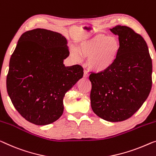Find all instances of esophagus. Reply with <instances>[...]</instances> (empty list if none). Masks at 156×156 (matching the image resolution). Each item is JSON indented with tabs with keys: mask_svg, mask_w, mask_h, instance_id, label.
<instances>
[{
	"mask_svg": "<svg viewBox=\"0 0 156 156\" xmlns=\"http://www.w3.org/2000/svg\"><path fill=\"white\" fill-rule=\"evenodd\" d=\"M89 73H87V71H84V74H83V77L84 78H88L89 77Z\"/></svg>",
	"mask_w": 156,
	"mask_h": 156,
	"instance_id": "obj_1",
	"label": "esophagus"
}]
</instances>
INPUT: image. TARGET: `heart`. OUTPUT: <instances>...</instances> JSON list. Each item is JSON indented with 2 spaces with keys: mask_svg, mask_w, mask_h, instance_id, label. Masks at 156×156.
<instances>
[{
  "mask_svg": "<svg viewBox=\"0 0 156 156\" xmlns=\"http://www.w3.org/2000/svg\"><path fill=\"white\" fill-rule=\"evenodd\" d=\"M119 40L114 36H98L82 41L72 50V56L80 59L81 55L87 57V66L92 71L101 73L110 68L120 52Z\"/></svg>",
  "mask_w": 156,
  "mask_h": 156,
  "instance_id": "obj_1",
  "label": "heart"
}]
</instances>
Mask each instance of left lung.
Listing matches in <instances>:
<instances>
[{
    "label": "left lung",
    "mask_w": 156,
    "mask_h": 156,
    "mask_svg": "<svg viewBox=\"0 0 156 156\" xmlns=\"http://www.w3.org/2000/svg\"><path fill=\"white\" fill-rule=\"evenodd\" d=\"M110 31L118 36L120 52L108 70L90 74V101L99 118L120 122L134 115L148 98L152 60L144 39L129 27L118 25Z\"/></svg>",
    "instance_id": "left-lung-1"
}]
</instances>
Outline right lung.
Instances as JSON below:
<instances>
[{
    "label": "right lung",
    "instance_id": "right-lung-1",
    "mask_svg": "<svg viewBox=\"0 0 156 156\" xmlns=\"http://www.w3.org/2000/svg\"><path fill=\"white\" fill-rule=\"evenodd\" d=\"M69 55L68 41L57 32L35 29L19 39L6 87L16 110L27 121L46 125L61 117L65 94L83 76L80 65L65 66Z\"/></svg>",
    "mask_w": 156,
    "mask_h": 156
}]
</instances>
